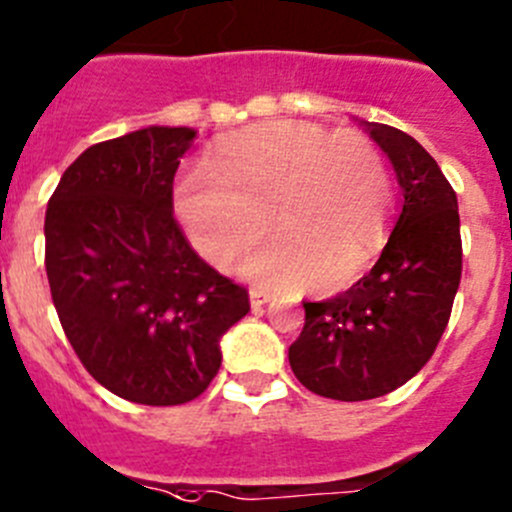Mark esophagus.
<instances>
[{"instance_id": "34e87169", "label": "esophagus", "mask_w": 512, "mask_h": 512, "mask_svg": "<svg viewBox=\"0 0 512 512\" xmlns=\"http://www.w3.org/2000/svg\"><path fill=\"white\" fill-rule=\"evenodd\" d=\"M270 299H273V293L265 291V288H250V304H252V309H260V306L268 304Z\"/></svg>"}]
</instances>
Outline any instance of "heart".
Masks as SVG:
<instances>
[{"mask_svg": "<svg viewBox=\"0 0 512 512\" xmlns=\"http://www.w3.org/2000/svg\"><path fill=\"white\" fill-rule=\"evenodd\" d=\"M270 208L281 234L244 273L273 286L335 293L363 275L384 242L391 177L373 141L306 121H265L224 136L206 164L182 172L175 211L193 247L234 268L265 237Z\"/></svg>", "mask_w": 512, "mask_h": 512, "instance_id": "obj_1", "label": "heart"}]
</instances>
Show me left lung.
<instances>
[{
    "mask_svg": "<svg viewBox=\"0 0 512 512\" xmlns=\"http://www.w3.org/2000/svg\"><path fill=\"white\" fill-rule=\"evenodd\" d=\"M397 175L399 216L381 257L330 301L304 304L288 363L309 391L363 402L399 389L430 361L461 281L456 193L410 133L361 121Z\"/></svg>",
    "mask_w": 512,
    "mask_h": 512,
    "instance_id": "obj_1",
    "label": "left lung"
}]
</instances>
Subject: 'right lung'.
Returning a JSON list of instances; mask_svg holds the SVG:
<instances>
[{
  "label": "right lung",
  "instance_id": "right-lung-1",
  "mask_svg": "<svg viewBox=\"0 0 512 512\" xmlns=\"http://www.w3.org/2000/svg\"><path fill=\"white\" fill-rule=\"evenodd\" d=\"M198 131L149 126L84 149L46 208V273L84 368L121 399L201 397L247 291L195 255L172 216V180Z\"/></svg>",
  "mask_w": 512,
  "mask_h": 512
}]
</instances>
